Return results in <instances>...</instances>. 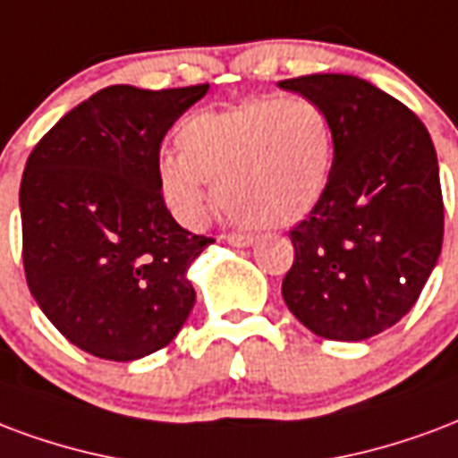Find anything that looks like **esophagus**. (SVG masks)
<instances>
[{"instance_id": "34e87169", "label": "esophagus", "mask_w": 458, "mask_h": 458, "mask_svg": "<svg viewBox=\"0 0 458 458\" xmlns=\"http://www.w3.org/2000/svg\"><path fill=\"white\" fill-rule=\"evenodd\" d=\"M223 240H225V242L233 247H250L252 242H255V238H252V235H223Z\"/></svg>"}]
</instances>
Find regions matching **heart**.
Wrapping results in <instances>:
<instances>
[{
    "instance_id": "heart-1",
    "label": "heart",
    "mask_w": 458,
    "mask_h": 458,
    "mask_svg": "<svg viewBox=\"0 0 458 458\" xmlns=\"http://www.w3.org/2000/svg\"><path fill=\"white\" fill-rule=\"evenodd\" d=\"M179 148L162 152L157 179L167 208L186 228H201L218 196L252 228H286L320 203L333 174V123L308 97H267L199 114L179 128Z\"/></svg>"
}]
</instances>
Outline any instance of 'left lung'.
<instances>
[{"label": "left lung", "mask_w": 458, "mask_h": 458, "mask_svg": "<svg viewBox=\"0 0 458 458\" xmlns=\"http://www.w3.org/2000/svg\"><path fill=\"white\" fill-rule=\"evenodd\" d=\"M333 123L325 196L291 230L281 296L310 333L361 342L415 306L442 252L445 203L428 128L391 94L352 74L279 82Z\"/></svg>", "instance_id": "obj_1"}]
</instances>
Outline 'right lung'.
<instances>
[{"mask_svg":"<svg viewBox=\"0 0 458 458\" xmlns=\"http://www.w3.org/2000/svg\"><path fill=\"white\" fill-rule=\"evenodd\" d=\"M206 91L114 84L29 155L19 191L26 281L50 323L94 357H148L194 308L186 272L213 238L172 218L157 160L162 138Z\"/></svg>","mask_w":458,"mask_h":458,"instance_id":"obj_1","label":"right lung"}]
</instances>
